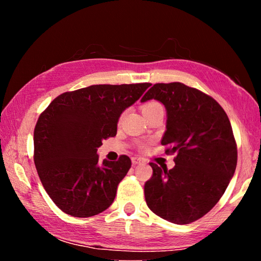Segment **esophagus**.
Listing matches in <instances>:
<instances>
[{"mask_svg":"<svg viewBox=\"0 0 261 261\" xmlns=\"http://www.w3.org/2000/svg\"><path fill=\"white\" fill-rule=\"evenodd\" d=\"M143 162H144L143 159H140V158H132V163H134V165H139V163H143Z\"/></svg>","mask_w":261,"mask_h":261,"instance_id":"34e87169","label":"esophagus"}]
</instances>
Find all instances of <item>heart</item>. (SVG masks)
<instances>
[{
  "label": "heart",
  "mask_w": 261,
  "mask_h": 261,
  "mask_svg": "<svg viewBox=\"0 0 261 261\" xmlns=\"http://www.w3.org/2000/svg\"><path fill=\"white\" fill-rule=\"evenodd\" d=\"M158 109H162L161 105L158 103V102H154V101H151V102L145 103L143 107H141V110H143V114L152 113V112H154V110H158Z\"/></svg>",
  "instance_id": "obj_1"
}]
</instances>
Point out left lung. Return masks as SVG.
Here are the masks:
<instances>
[{"instance_id": "8db88e82", "label": "left lung", "mask_w": 261, "mask_h": 261, "mask_svg": "<svg viewBox=\"0 0 261 261\" xmlns=\"http://www.w3.org/2000/svg\"><path fill=\"white\" fill-rule=\"evenodd\" d=\"M158 100L167 110L161 144L176 154L175 167L151 162L145 200L158 216L176 224L197 221L226 191L237 165V146L223 108L197 88L182 83L155 84L141 102Z\"/></svg>"}]
</instances>
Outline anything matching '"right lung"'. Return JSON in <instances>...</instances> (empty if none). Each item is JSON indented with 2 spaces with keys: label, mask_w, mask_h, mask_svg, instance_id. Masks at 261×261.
Masks as SVG:
<instances>
[{
  "label": "right lung",
  "mask_w": 261,
  "mask_h": 261,
  "mask_svg": "<svg viewBox=\"0 0 261 261\" xmlns=\"http://www.w3.org/2000/svg\"><path fill=\"white\" fill-rule=\"evenodd\" d=\"M149 83L92 85L51 101L34 129V163L48 196L61 211L90 218L113 204L131 168L129 156L99 163L102 140L116 136L121 114Z\"/></svg>",
  "instance_id": "1"
}]
</instances>
